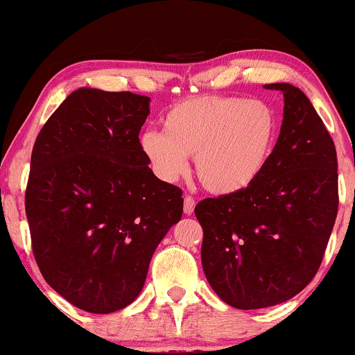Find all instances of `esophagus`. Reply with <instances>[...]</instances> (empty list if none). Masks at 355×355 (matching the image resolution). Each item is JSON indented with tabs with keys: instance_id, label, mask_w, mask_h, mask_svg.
Listing matches in <instances>:
<instances>
[{
	"instance_id": "1",
	"label": "esophagus",
	"mask_w": 355,
	"mask_h": 355,
	"mask_svg": "<svg viewBox=\"0 0 355 355\" xmlns=\"http://www.w3.org/2000/svg\"><path fill=\"white\" fill-rule=\"evenodd\" d=\"M195 210V198L190 197V195H187L185 200H183V211H185L187 215H191Z\"/></svg>"
}]
</instances>
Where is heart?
Wrapping results in <instances>:
<instances>
[{
	"mask_svg": "<svg viewBox=\"0 0 355 355\" xmlns=\"http://www.w3.org/2000/svg\"><path fill=\"white\" fill-rule=\"evenodd\" d=\"M164 133L140 135V150L164 182L189 170L207 191L234 195L250 189L266 172L279 137L275 110L243 96H193L175 103L162 118Z\"/></svg>",
	"mask_w": 355,
	"mask_h": 355,
	"instance_id": "heart-1",
	"label": "heart"
}]
</instances>
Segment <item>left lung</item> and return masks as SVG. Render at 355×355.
<instances>
[{"instance_id": "8db88e82", "label": "left lung", "mask_w": 355, "mask_h": 355, "mask_svg": "<svg viewBox=\"0 0 355 355\" xmlns=\"http://www.w3.org/2000/svg\"><path fill=\"white\" fill-rule=\"evenodd\" d=\"M284 93L280 135L250 189L195 207L203 229L202 267L225 304L242 311L282 304L315 277L339 207L332 137L302 89Z\"/></svg>"}]
</instances>
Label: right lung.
Segmentation results:
<instances>
[{
  "label": "right lung",
  "instance_id": "obj_1",
  "mask_svg": "<svg viewBox=\"0 0 355 355\" xmlns=\"http://www.w3.org/2000/svg\"><path fill=\"white\" fill-rule=\"evenodd\" d=\"M148 113V96L80 88L36 137L24 197L31 247L44 280L81 311L132 304L182 218V190L155 177L138 144Z\"/></svg>",
  "mask_w": 355,
  "mask_h": 355
}]
</instances>
